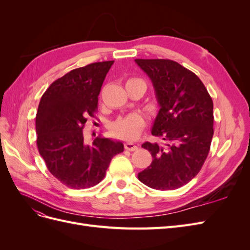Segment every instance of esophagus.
I'll return each instance as SVG.
<instances>
[{
    "mask_svg": "<svg viewBox=\"0 0 250 250\" xmlns=\"http://www.w3.org/2000/svg\"><path fill=\"white\" fill-rule=\"evenodd\" d=\"M124 147H125L126 150H129V151H135V150H138V148H139L137 145H135V144L130 143V142L125 143Z\"/></svg>",
    "mask_w": 250,
    "mask_h": 250,
    "instance_id": "34e87169",
    "label": "esophagus"
}]
</instances>
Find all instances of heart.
Returning a JSON list of instances; mask_svg holds the SVG:
<instances>
[{"label":"heart","instance_id":"b5f03b06","mask_svg":"<svg viewBox=\"0 0 250 250\" xmlns=\"http://www.w3.org/2000/svg\"><path fill=\"white\" fill-rule=\"evenodd\" d=\"M140 79H129L128 81H134ZM127 81V82H128ZM145 126V120L140 115L133 113L125 118H121L113 122L111 125V132L117 138L133 141L140 137V134Z\"/></svg>","mask_w":250,"mask_h":250}]
</instances>
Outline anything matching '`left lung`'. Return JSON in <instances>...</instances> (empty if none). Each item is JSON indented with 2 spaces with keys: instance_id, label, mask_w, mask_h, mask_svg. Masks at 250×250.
Listing matches in <instances>:
<instances>
[{
  "instance_id": "1",
  "label": "left lung",
  "mask_w": 250,
  "mask_h": 250,
  "mask_svg": "<svg viewBox=\"0 0 250 250\" xmlns=\"http://www.w3.org/2000/svg\"><path fill=\"white\" fill-rule=\"evenodd\" d=\"M152 81L160 110L151 133L164 144L144 143L152 163L139 173L144 185L175 190L197 175L209 152L214 134L213 100L202 81L169 59H135Z\"/></svg>"
}]
</instances>
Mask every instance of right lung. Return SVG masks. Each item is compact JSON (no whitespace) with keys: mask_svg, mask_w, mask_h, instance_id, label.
I'll list each match as a JSON object with an SVG mask.
<instances>
[{"mask_svg":"<svg viewBox=\"0 0 250 250\" xmlns=\"http://www.w3.org/2000/svg\"><path fill=\"white\" fill-rule=\"evenodd\" d=\"M113 60L90 63L55 80L36 113L37 148L50 173L72 188H87L104 178L122 142L96 138L86 144L83 127L98 108V96Z\"/></svg>","mask_w":250,"mask_h":250,"instance_id":"right-lung-1","label":"right lung"}]
</instances>
